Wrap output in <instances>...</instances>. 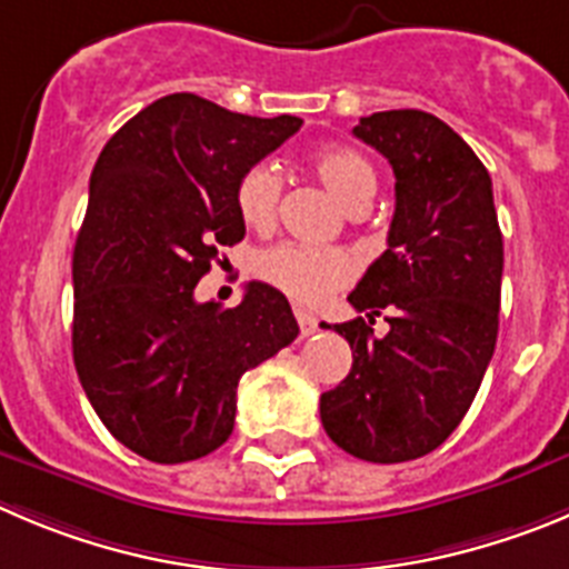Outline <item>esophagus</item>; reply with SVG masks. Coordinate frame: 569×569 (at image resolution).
I'll list each match as a JSON object with an SVG mask.
<instances>
[{
	"label": "esophagus",
	"instance_id": "esophagus-1",
	"mask_svg": "<svg viewBox=\"0 0 569 569\" xmlns=\"http://www.w3.org/2000/svg\"><path fill=\"white\" fill-rule=\"evenodd\" d=\"M295 317H297V326H300V337H311V333L317 331L315 315H309V311H302V309H295Z\"/></svg>",
	"mask_w": 569,
	"mask_h": 569
}]
</instances>
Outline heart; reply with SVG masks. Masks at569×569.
<instances>
[{
    "instance_id": "b5f03b06",
    "label": "heart",
    "mask_w": 569,
    "mask_h": 569,
    "mask_svg": "<svg viewBox=\"0 0 569 569\" xmlns=\"http://www.w3.org/2000/svg\"><path fill=\"white\" fill-rule=\"evenodd\" d=\"M315 173L320 182L342 201L348 210L368 207L376 193L373 164L353 148H326L315 157ZM283 179L269 162H258L241 173L236 188V207L243 224L254 230L272 227ZM353 260L333 247H306V243H274L254 258V272L302 306H317L331 291L342 289L353 278Z\"/></svg>"
}]
</instances>
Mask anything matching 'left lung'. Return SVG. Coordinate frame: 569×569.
I'll list each match as a JSON object with an SVG mask.
<instances>
[{"label":"left lung","instance_id":"left-lung-1","mask_svg":"<svg viewBox=\"0 0 569 569\" xmlns=\"http://www.w3.org/2000/svg\"><path fill=\"white\" fill-rule=\"evenodd\" d=\"M353 134L392 164L396 212L348 295L365 317L333 326L353 365L322 392L320 418L353 458L405 463L438 449L480 390L500 328L502 232L486 164L443 120L376 111ZM379 313L391 331L376 340Z\"/></svg>","mask_w":569,"mask_h":569}]
</instances>
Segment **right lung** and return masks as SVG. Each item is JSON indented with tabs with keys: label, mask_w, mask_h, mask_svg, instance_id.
<instances>
[{
	"label": "right lung",
	"mask_w": 569,
	"mask_h": 569,
	"mask_svg": "<svg viewBox=\"0 0 569 569\" xmlns=\"http://www.w3.org/2000/svg\"><path fill=\"white\" fill-rule=\"evenodd\" d=\"M300 126L177 92L131 117L94 162L72 254V359L106 429L151 463L216 452L236 427L241 376L300 333L289 300L260 280L236 309L193 297L247 232L241 173Z\"/></svg>",
	"instance_id": "right-lung-1"
}]
</instances>
